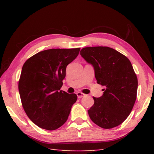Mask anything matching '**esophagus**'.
<instances>
[{"label": "esophagus", "instance_id": "obj_1", "mask_svg": "<svg viewBox=\"0 0 154 154\" xmlns=\"http://www.w3.org/2000/svg\"><path fill=\"white\" fill-rule=\"evenodd\" d=\"M77 95L78 98H82V97H83V96H85V94H84L82 93V92H77Z\"/></svg>", "mask_w": 154, "mask_h": 154}]
</instances>
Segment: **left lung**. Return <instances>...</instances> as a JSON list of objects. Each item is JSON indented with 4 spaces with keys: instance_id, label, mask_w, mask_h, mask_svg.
I'll list each match as a JSON object with an SVG mask.
<instances>
[{
    "instance_id": "obj_1",
    "label": "left lung",
    "mask_w": 154,
    "mask_h": 154,
    "mask_svg": "<svg viewBox=\"0 0 154 154\" xmlns=\"http://www.w3.org/2000/svg\"><path fill=\"white\" fill-rule=\"evenodd\" d=\"M80 54L94 69L97 83L104 94L93 97L88 111L94 123L110 129L120 125L131 113L137 99L138 79L129 59L109 47H88Z\"/></svg>"
}]
</instances>
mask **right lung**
<instances>
[{
	"mask_svg": "<svg viewBox=\"0 0 154 154\" xmlns=\"http://www.w3.org/2000/svg\"><path fill=\"white\" fill-rule=\"evenodd\" d=\"M79 51L80 48L47 49L23 65L18 82L22 105L30 120L41 128L56 130L69 118L77 96L60 90L67 65Z\"/></svg>",
	"mask_w": 154,
	"mask_h": 154,
	"instance_id": "right-lung-1",
	"label": "right lung"
}]
</instances>
